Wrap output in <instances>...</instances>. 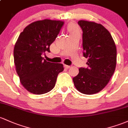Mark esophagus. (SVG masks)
I'll list each match as a JSON object with an SVG mask.
<instances>
[{"instance_id":"esophagus-1","label":"esophagus","mask_w":128,"mask_h":128,"mask_svg":"<svg viewBox=\"0 0 128 128\" xmlns=\"http://www.w3.org/2000/svg\"><path fill=\"white\" fill-rule=\"evenodd\" d=\"M71 66H68V65H64V68H66V69H69V68H71Z\"/></svg>"}]
</instances>
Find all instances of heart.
Listing matches in <instances>:
<instances>
[{"label":"heart","instance_id":"1","mask_svg":"<svg viewBox=\"0 0 128 128\" xmlns=\"http://www.w3.org/2000/svg\"><path fill=\"white\" fill-rule=\"evenodd\" d=\"M68 30L69 31V32L70 33V35L75 34V33L79 32L78 28H77L74 24H70V25L68 26Z\"/></svg>","mask_w":128,"mask_h":128}]
</instances>
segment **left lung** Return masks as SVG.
I'll return each instance as SVG.
<instances>
[{"mask_svg": "<svg viewBox=\"0 0 128 128\" xmlns=\"http://www.w3.org/2000/svg\"><path fill=\"white\" fill-rule=\"evenodd\" d=\"M84 57L88 58L87 68H80L72 78L77 90L93 94L102 90L109 82L116 64V48L110 34L102 25L80 20Z\"/></svg>", "mask_w": 128, "mask_h": 128, "instance_id": "1", "label": "left lung"}]
</instances>
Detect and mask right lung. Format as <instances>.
Returning a JSON list of instances; mask_svg holds the SVG:
<instances>
[{
	"label": "right lung",
	"mask_w": 128,
	"mask_h": 128,
	"mask_svg": "<svg viewBox=\"0 0 128 128\" xmlns=\"http://www.w3.org/2000/svg\"><path fill=\"white\" fill-rule=\"evenodd\" d=\"M64 24V21L44 20L27 26L19 36L14 48V62L22 86L29 92L42 94L52 90L57 76L64 71L61 64L47 62L42 55L50 52Z\"/></svg>",
	"instance_id": "1"
}]
</instances>
